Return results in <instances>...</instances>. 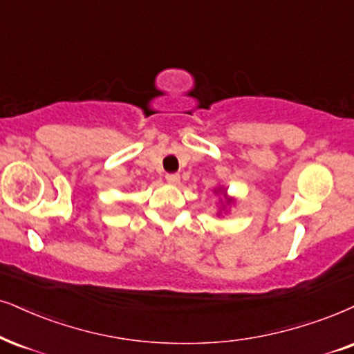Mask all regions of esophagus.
I'll use <instances>...</instances> for the list:
<instances>
[{"label":"esophagus","mask_w":354,"mask_h":354,"mask_svg":"<svg viewBox=\"0 0 354 354\" xmlns=\"http://www.w3.org/2000/svg\"><path fill=\"white\" fill-rule=\"evenodd\" d=\"M167 181L169 183V185H178V183H180V174L178 173L167 174Z\"/></svg>","instance_id":"1"}]
</instances>
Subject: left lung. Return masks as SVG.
<instances>
[{"label":"left lung","mask_w":354,"mask_h":354,"mask_svg":"<svg viewBox=\"0 0 354 354\" xmlns=\"http://www.w3.org/2000/svg\"><path fill=\"white\" fill-rule=\"evenodd\" d=\"M216 192H222L223 198H225V204H223V207H225V205H230L232 203H234V199H232V198H227V196H225V189H223V187H218V189L216 187Z\"/></svg>","instance_id":"1"}]
</instances>
